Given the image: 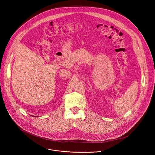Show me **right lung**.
<instances>
[{
	"instance_id": "right-lung-1",
	"label": "right lung",
	"mask_w": 155,
	"mask_h": 155,
	"mask_svg": "<svg viewBox=\"0 0 155 155\" xmlns=\"http://www.w3.org/2000/svg\"><path fill=\"white\" fill-rule=\"evenodd\" d=\"M31 116H32V117H36V116H33V115H31Z\"/></svg>"
}]
</instances>
